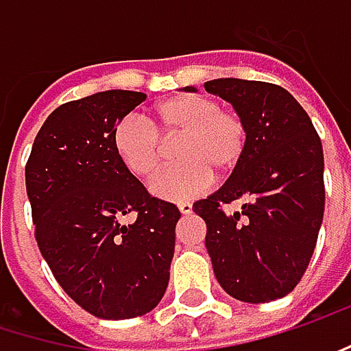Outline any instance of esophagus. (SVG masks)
Listing matches in <instances>:
<instances>
[{
	"instance_id": "esophagus-1",
	"label": "esophagus",
	"mask_w": 351,
	"mask_h": 351,
	"mask_svg": "<svg viewBox=\"0 0 351 351\" xmlns=\"http://www.w3.org/2000/svg\"><path fill=\"white\" fill-rule=\"evenodd\" d=\"M178 208H180V212L184 213V215H189L191 210H193V206H191L189 202H182V204H178Z\"/></svg>"
}]
</instances>
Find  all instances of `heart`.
<instances>
[{
	"label": "heart",
	"mask_w": 351,
	"mask_h": 351,
	"mask_svg": "<svg viewBox=\"0 0 351 351\" xmlns=\"http://www.w3.org/2000/svg\"><path fill=\"white\" fill-rule=\"evenodd\" d=\"M112 139L117 160L138 180L156 178L165 160L163 143L178 141L173 158L180 163L154 182L152 193L180 202L238 167L247 147V125L213 97L182 93L154 106L152 125L136 115L121 119Z\"/></svg>",
	"instance_id": "1"
}]
</instances>
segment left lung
I'll return each instance as SVG.
<instances>
[{"label": "left lung", "instance_id": "1", "mask_svg": "<svg viewBox=\"0 0 351 351\" xmlns=\"http://www.w3.org/2000/svg\"><path fill=\"white\" fill-rule=\"evenodd\" d=\"M204 88L230 101L247 125L238 167L217 191L193 204L208 226L213 274L239 302H274L302 280L322 228V141L306 110L280 86L219 77ZM234 199L244 204L230 216L221 204Z\"/></svg>", "mask_w": 351, "mask_h": 351}]
</instances>
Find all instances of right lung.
<instances>
[{
    "label": "right lung",
    "instance_id": "obj_1",
    "mask_svg": "<svg viewBox=\"0 0 351 351\" xmlns=\"http://www.w3.org/2000/svg\"><path fill=\"white\" fill-rule=\"evenodd\" d=\"M145 93L108 89L60 106L25 165L36 239L63 291L101 319L152 312L165 293L180 210L115 156L113 130ZM136 211L134 224L121 217Z\"/></svg>",
    "mask_w": 351,
    "mask_h": 351
}]
</instances>
